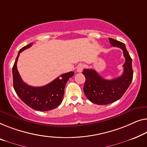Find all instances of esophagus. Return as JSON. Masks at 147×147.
Segmentation results:
<instances>
[{"instance_id": "1", "label": "esophagus", "mask_w": 147, "mask_h": 147, "mask_svg": "<svg viewBox=\"0 0 147 147\" xmlns=\"http://www.w3.org/2000/svg\"><path fill=\"white\" fill-rule=\"evenodd\" d=\"M84 69V65L82 63H80L77 67V72H82Z\"/></svg>"}]
</instances>
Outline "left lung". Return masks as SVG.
I'll return each instance as SVG.
<instances>
[{
	"label": "left lung",
	"mask_w": 147,
	"mask_h": 147,
	"mask_svg": "<svg viewBox=\"0 0 147 147\" xmlns=\"http://www.w3.org/2000/svg\"><path fill=\"white\" fill-rule=\"evenodd\" d=\"M109 40L112 46L120 48L123 51L125 58L124 71L120 77L107 80L101 77L94 69H84L83 74L86 77L84 93L89 101L97 105H107L117 101L127 91L133 80L132 59L125 45L113 38H109Z\"/></svg>",
	"instance_id": "obj_1"
}]
</instances>
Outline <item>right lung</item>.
I'll return each mask as SVG.
<instances>
[{
	"mask_svg": "<svg viewBox=\"0 0 147 147\" xmlns=\"http://www.w3.org/2000/svg\"><path fill=\"white\" fill-rule=\"evenodd\" d=\"M32 45V43L29 44L19 50L12 67L14 89L20 99L32 109L39 111L52 110L58 107L62 102L65 85L74 73L69 71L61 74L50 84L42 87H32L27 85L21 78L16 64L20 53Z\"/></svg>",
	"mask_w": 147,
	"mask_h": 147,
	"instance_id": "add662e5",
	"label": "right lung"
}]
</instances>
